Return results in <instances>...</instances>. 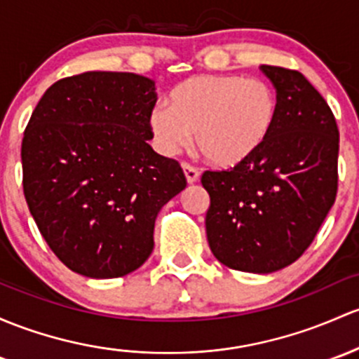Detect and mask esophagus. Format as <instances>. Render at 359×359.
<instances>
[{"mask_svg":"<svg viewBox=\"0 0 359 359\" xmlns=\"http://www.w3.org/2000/svg\"><path fill=\"white\" fill-rule=\"evenodd\" d=\"M183 171H184V176H187V181L190 184L195 183V181L198 180L200 172H198V169L195 168V165H191V164H188V163H183Z\"/></svg>","mask_w":359,"mask_h":359,"instance_id":"esophagus-1","label":"esophagus"}]
</instances>
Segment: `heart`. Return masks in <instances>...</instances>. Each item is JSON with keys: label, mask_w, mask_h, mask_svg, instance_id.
<instances>
[{"label": "heart", "mask_w": 359, "mask_h": 359, "mask_svg": "<svg viewBox=\"0 0 359 359\" xmlns=\"http://www.w3.org/2000/svg\"><path fill=\"white\" fill-rule=\"evenodd\" d=\"M169 106L150 111L157 147L175 156L190 144L212 164L229 168L252 159L271 138L279 99L271 83L240 75H196L169 92Z\"/></svg>", "instance_id": "heart-1"}]
</instances>
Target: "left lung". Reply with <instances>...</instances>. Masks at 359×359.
Instances as JSON below:
<instances>
[{"label":"left lung","instance_id":"left-lung-1","mask_svg":"<svg viewBox=\"0 0 359 359\" xmlns=\"http://www.w3.org/2000/svg\"><path fill=\"white\" fill-rule=\"evenodd\" d=\"M279 114L252 159L202 175L210 195L209 246L234 271L269 273L298 260L337 195L339 128L332 109L296 70L262 65Z\"/></svg>","mask_w":359,"mask_h":359}]
</instances>
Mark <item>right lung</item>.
Instances as JSON below:
<instances>
[{"mask_svg": "<svg viewBox=\"0 0 359 359\" xmlns=\"http://www.w3.org/2000/svg\"><path fill=\"white\" fill-rule=\"evenodd\" d=\"M154 80L86 72L53 83L22 140L24 195L53 253L76 273L113 279L154 250L159 210L187 187L178 161L159 156Z\"/></svg>", "mask_w": 359, "mask_h": 359, "instance_id": "obj_1", "label": "right lung"}]
</instances>
